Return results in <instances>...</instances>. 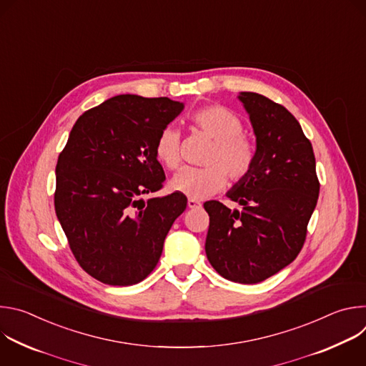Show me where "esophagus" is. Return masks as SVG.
Returning a JSON list of instances; mask_svg holds the SVG:
<instances>
[{"mask_svg": "<svg viewBox=\"0 0 366 366\" xmlns=\"http://www.w3.org/2000/svg\"><path fill=\"white\" fill-rule=\"evenodd\" d=\"M199 207H201V202H199V201L192 199V198L188 199V208H199Z\"/></svg>", "mask_w": 366, "mask_h": 366, "instance_id": "1", "label": "esophagus"}]
</instances>
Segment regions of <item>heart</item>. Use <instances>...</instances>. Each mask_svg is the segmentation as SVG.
<instances>
[{
	"mask_svg": "<svg viewBox=\"0 0 366 366\" xmlns=\"http://www.w3.org/2000/svg\"><path fill=\"white\" fill-rule=\"evenodd\" d=\"M195 129L213 140L204 156V168H184L171 181V188L189 198L214 195L226 185V177L239 182L247 177L256 159V146L244 134L240 119L223 106H205L189 114ZM156 158L168 169L181 165V133L165 127L154 144Z\"/></svg>",
	"mask_w": 366,
	"mask_h": 366,
	"instance_id": "b5f03b06",
	"label": "heart"
}]
</instances>
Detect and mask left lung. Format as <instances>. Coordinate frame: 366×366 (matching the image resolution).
Listing matches in <instances>:
<instances>
[{"instance_id": "obj_1", "label": "left lung", "mask_w": 366, "mask_h": 366, "mask_svg": "<svg viewBox=\"0 0 366 366\" xmlns=\"http://www.w3.org/2000/svg\"><path fill=\"white\" fill-rule=\"evenodd\" d=\"M239 99L256 136V159L226 194L240 212L220 201L204 202L210 216L205 253L223 278L257 284L300 253L320 184L315 152L297 119L260 94L240 92Z\"/></svg>"}]
</instances>
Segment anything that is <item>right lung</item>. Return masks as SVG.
<instances>
[{"label": "right lung", "mask_w": 366, "mask_h": 366, "mask_svg": "<svg viewBox=\"0 0 366 366\" xmlns=\"http://www.w3.org/2000/svg\"><path fill=\"white\" fill-rule=\"evenodd\" d=\"M182 110L168 97H113L76 120L59 154L55 212L78 264L102 284L143 281L187 208L181 192L142 198L164 187L154 144Z\"/></svg>", "instance_id": "1"}]
</instances>
